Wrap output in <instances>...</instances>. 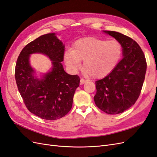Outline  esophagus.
<instances>
[{"mask_svg": "<svg viewBox=\"0 0 157 157\" xmlns=\"http://www.w3.org/2000/svg\"><path fill=\"white\" fill-rule=\"evenodd\" d=\"M86 82H87V80L86 79H85L83 78L80 79V83H81V84H83V83H85Z\"/></svg>", "mask_w": 157, "mask_h": 157, "instance_id": "esophagus-1", "label": "esophagus"}]
</instances>
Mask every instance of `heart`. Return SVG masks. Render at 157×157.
<instances>
[{"instance_id":"1","label":"heart","mask_w":157,"mask_h":157,"mask_svg":"<svg viewBox=\"0 0 157 157\" xmlns=\"http://www.w3.org/2000/svg\"><path fill=\"white\" fill-rule=\"evenodd\" d=\"M122 55V46L117 40L97 37H83L77 40L71 51L64 56L65 62L73 71L77 70L83 60V67L86 75L100 79L106 77L118 65Z\"/></svg>"}]
</instances>
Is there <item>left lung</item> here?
<instances>
[{
    "label": "left lung",
    "instance_id": "obj_1",
    "mask_svg": "<svg viewBox=\"0 0 157 157\" xmlns=\"http://www.w3.org/2000/svg\"><path fill=\"white\" fill-rule=\"evenodd\" d=\"M123 48V58L110 74L95 82L94 97L98 109L109 114L122 113L135 104L140 95L147 70L144 53L138 43L119 32L104 31Z\"/></svg>",
    "mask_w": 157,
    "mask_h": 157
}]
</instances>
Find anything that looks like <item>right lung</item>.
<instances>
[{"label":"right lung","mask_w":157,"mask_h":157,"mask_svg":"<svg viewBox=\"0 0 157 157\" xmlns=\"http://www.w3.org/2000/svg\"><path fill=\"white\" fill-rule=\"evenodd\" d=\"M39 52L53 61V68L43 79L33 75L29 65V55ZM64 45L55 33L43 35L22 49L15 68L17 89L27 109L39 118L55 120L69 113L72 106L75 89L79 86L78 75H69L64 70Z\"/></svg>","instance_id":"right-lung-1"}]
</instances>
